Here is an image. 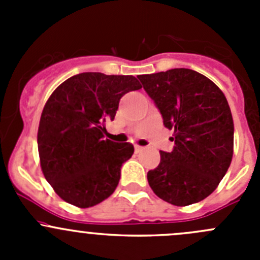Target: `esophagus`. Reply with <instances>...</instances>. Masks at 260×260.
<instances>
[{
    "label": "esophagus",
    "mask_w": 260,
    "mask_h": 260,
    "mask_svg": "<svg viewBox=\"0 0 260 260\" xmlns=\"http://www.w3.org/2000/svg\"><path fill=\"white\" fill-rule=\"evenodd\" d=\"M135 149H136V152H141L143 149V147L142 146H138V145H136L135 146Z\"/></svg>",
    "instance_id": "1"
}]
</instances>
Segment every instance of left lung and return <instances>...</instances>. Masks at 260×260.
I'll return each mask as SVG.
<instances>
[{
  "label": "left lung",
  "mask_w": 260,
  "mask_h": 260,
  "mask_svg": "<svg viewBox=\"0 0 260 260\" xmlns=\"http://www.w3.org/2000/svg\"><path fill=\"white\" fill-rule=\"evenodd\" d=\"M165 127L174 131L171 152L147 174L162 200L187 206L208 198L226 174L234 151V122L224 93L205 75L171 69L140 75Z\"/></svg>",
  "instance_id": "8db88e82"
}]
</instances>
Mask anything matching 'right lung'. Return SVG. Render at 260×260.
<instances>
[{
	"label": "right lung",
	"mask_w": 260,
	"mask_h": 260,
	"mask_svg": "<svg viewBox=\"0 0 260 260\" xmlns=\"http://www.w3.org/2000/svg\"><path fill=\"white\" fill-rule=\"evenodd\" d=\"M142 88L132 75L81 73L60 84L46 102L38 131L45 179L64 201L90 208L108 199L132 157L131 143L104 140L125 93Z\"/></svg>",
	"instance_id": "obj_1"
}]
</instances>
